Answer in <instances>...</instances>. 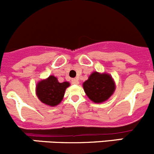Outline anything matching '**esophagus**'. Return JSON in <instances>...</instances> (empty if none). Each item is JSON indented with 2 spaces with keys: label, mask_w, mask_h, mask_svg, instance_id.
Returning a JSON list of instances; mask_svg holds the SVG:
<instances>
[{
  "label": "esophagus",
  "mask_w": 154,
  "mask_h": 154,
  "mask_svg": "<svg viewBox=\"0 0 154 154\" xmlns=\"http://www.w3.org/2000/svg\"><path fill=\"white\" fill-rule=\"evenodd\" d=\"M71 82H72L73 84H75V85L79 84V80H78V79H77V78L72 79V80H71Z\"/></svg>",
  "instance_id": "obj_1"
}]
</instances>
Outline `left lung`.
Instances as JSON below:
<instances>
[{"mask_svg":"<svg viewBox=\"0 0 154 154\" xmlns=\"http://www.w3.org/2000/svg\"><path fill=\"white\" fill-rule=\"evenodd\" d=\"M83 87L91 101L100 103L112 95L116 90V83L110 74L94 71L83 83Z\"/></svg>","mask_w":154,"mask_h":154,"instance_id":"left-lung-1","label":"left lung"}]
</instances>
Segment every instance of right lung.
Returning a JSON list of instances; mask_svg holds the SVG:
<instances>
[{
  "label": "right lung",
  "mask_w": 154,
  "mask_h": 154,
  "mask_svg": "<svg viewBox=\"0 0 154 154\" xmlns=\"http://www.w3.org/2000/svg\"><path fill=\"white\" fill-rule=\"evenodd\" d=\"M69 86L68 82L60 83L57 77L51 75L38 82L35 94L42 103L50 106H56L63 100L66 89Z\"/></svg>",
  "instance_id": "obj_1"
}]
</instances>
